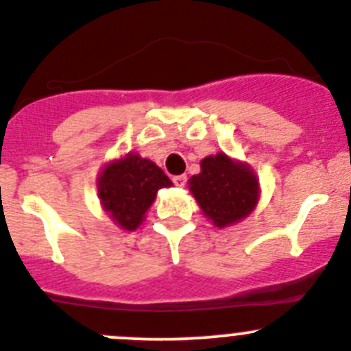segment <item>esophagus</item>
<instances>
[{
  "label": "esophagus",
  "mask_w": 351,
  "mask_h": 351,
  "mask_svg": "<svg viewBox=\"0 0 351 351\" xmlns=\"http://www.w3.org/2000/svg\"><path fill=\"white\" fill-rule=\"evenodd\" d=\"M186 180H187L186 176H174V177H172V182H174L177 187L186 186Z\"/></svg>",
  "instance_id": "1"
}]
</instances>
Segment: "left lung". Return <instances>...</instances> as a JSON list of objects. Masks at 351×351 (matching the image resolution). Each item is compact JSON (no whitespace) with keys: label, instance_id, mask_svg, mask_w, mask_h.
I'll return each mask as SVG.
<instances>
[{"label":"left lung","instance_id":"obj_1","mask_svg":"<svg viewBox=\"0 0 351 351\" xmlns=\"http://www.w3.org/2000/svg\"><path fill=\"white\" fill-rule=\"evenodd\" d=\"M189 189L203 213L217 227H227L254 210L259 184L247 165L218 154L201 160V172L191 177Z\"/></svg>","mask_w":351,"mask_h":351}]
</instances>
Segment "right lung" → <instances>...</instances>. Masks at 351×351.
I'll list each match as a JSON object with an SVG mask.
<instances>
[{
    "label": "right lung",
    "mask_w": 351,
    "mask_h": 351,
    "mask_svg": "<svg viewBox=\"0 0 351 351\" xmlns=\"http://www.w3.org/2000/svg\"><path fill=\"white\" fill-rule=\"evenodd\" d=\"M172 186L160 167L140 155L130 154L112 162L99 177V196L104 210L117 225L134 230L143 221L157 191Z\"/></svg>",
    "instance_id": "right-lung-1"
}]
</instances>
